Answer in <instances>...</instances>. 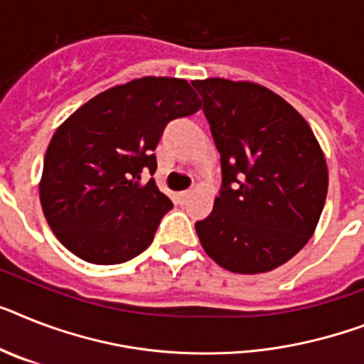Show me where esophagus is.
Returning <instances> with one entry per match:
<instances>
[{
	"label": "esophagus",
	"mask_w": 364,
	"mask_h": 364,
	"mask_svg": "<svg viewBox=\"0 0 364 364\" xmlns=\"http://www.w3.org/2000/svg\"><path fill=\"white\" fill-rule=\"evenodd\" d=\"M189 197H191V191H180V193H178L180 200H188Z\"/></svg>",
	"instance_id": "obj_1"
}]
</instances>
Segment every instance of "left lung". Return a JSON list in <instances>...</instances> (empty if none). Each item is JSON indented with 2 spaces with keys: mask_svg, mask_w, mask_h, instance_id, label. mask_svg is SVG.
Wrapping results in <instances>:
<instances>
[{
  "mask_svg": "<svg viewBox=\"0 0 364 364\" xmlns=\"http://www.w3.org/2000/svg\"><path fill=\"white\" fill-rule=\"evenodd\" d=\"M221 154L223 189L195 223L215 264L255 275L283 266L316 230L327 197L326 156L309 122L253 81H191Z\"/></svg>",
  "mask_w": 364,
  "mask_h": 364,
  "instance_id": "8db88e82",
  "label": "left lung"
}]
</instances>
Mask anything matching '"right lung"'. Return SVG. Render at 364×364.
Listing matches in <instances>:
<instances>
[{
	"instance_id": "add662e5",
	"label": "right lung",
	"mask_w": 364,
	"mask_h": 364,
	"mask_svg": "<svg viewBox=\"0 0 364 364\" xmlns=\"http://www.w3.org/2000/svg\"><path fill=\"white\" fill-rule=\"evenodd\" d=\"M200 109L180 77H137L96 95L53 134L38 184L44 218L65 247L91 264H121L149 247L173 203L152 154L167 122Z\"/></svg>"
}]
</instances>
